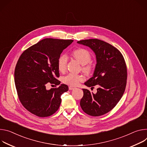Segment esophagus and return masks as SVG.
<instances>
[{
	"label": "esophagus",
	"instance_id": "1",
	"mask_svg": "<svg viewBox=\"0 0 147 147\" xmlns=\"http://www.w3.org/2000/svg\"><path fill=\"white\" fill-rule=\"evenodd\" d=\"M75 88H76V87H75V86H69V90H73V89H74Z\"/></svg>",
	"mask_w": 147,
	"mask_h": 147
}]
</instances>
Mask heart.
Masks as SVG:
<instances>
[{
  "label": "heart",
  "mask_w": 147,
  "mask_h": 147,
  "mask_svg": "<svg viewBox=\"0 0 147 147\" xmlns=\"http://www.w3.org/2000/svg\"><path fill=\"white\" fill-rule=\"evenodd\" d=\"M73 56L82 64V70L86 74L90 73L92 70V64L90 62L91 54L86 49L83 48H77L72 52ZM68 62L67 56L65 54H61L57 60V67L61 72H64L67 69ZM62 82L70 85H76L79 82L84 80V76L80 74L69 73L62 78Z\"/></svg>",
  "instance_id": "b5f03b06"
}]
</instances>
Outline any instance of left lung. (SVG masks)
<instances>
[{"label": "left lung", "mask_w": 147, "mask_h": 147, "mask_svg": "<svg viewBox=\"0 0 147 147\" xmlns=\"http://www.w3.org/2000/svg\"><path fill=\"white\" fill-rule=\"evenodd\" d=\"M77 42L90 47L96 54L93 75L85 85L92 88L98 86L96 94L82 89L80 107L88 115H103L116 106L125 91L127 71L124 58L116 48L102 40L88 39Z\"/></svg>", "instance_id": "8db88e82"}]
</instances>
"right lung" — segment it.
Listing matches in <instances>:
<instances>
[{"instance_id":"obj_1","label":"right lung","mask_w":147,"mask_h":147,"mask_svg":"<svg viewBox=\"0 0 147 147\" xmlns=\"http://www.w3.org/2000/svg\"><path fill=\"white\" fill-rule=\"evenodd\" d=\"M74 40L45 38L26 50L19 57L14 70V82L20 102L24 107L40 117L54 114L61 103V94L68 90L61 82L57 60L64 49Z\"/></svg>"}]
</instances>
